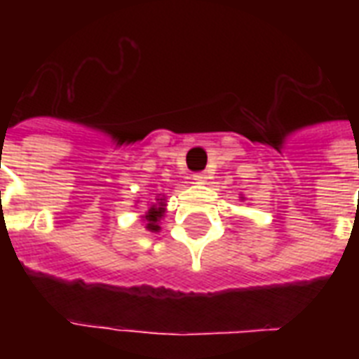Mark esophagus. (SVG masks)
Returning a JSON list of instances; mask_svg holds the SVG:
<instances>
[{
    "label": "esophagus",
    "mask_w": 359,
    "mask_h": 359,
    "mask_svg": "<svg viewBox=\"0 0 359 359\" xmlns=\"http://www.w3.org/2000/svg\"><path fill=\"white\" fill-rule=\"evenodd\" d=\"M207 179H208V177L205 173H196V175H194V180H196L197 184H205V182H207Z\"/></svg>",
    "instance_id": "esophagus-1"
}]
</instances>
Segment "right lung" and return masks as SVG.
<instances>
[{
    "instance_id": "right-lung-1",
    "label": "right lung",
    "mask_w": 359,
    "mask_h": 359,
    "mask_svg": "<svg viewBox=\"0 0 359 359\" xmlns=\"http://www.w3.org/2000/svg\"><path fill=\"white\" fill-rule=\"evenodd\" d=\"M160 201H162V199H160ZM163 205H160V207H156V205H152V208L151 210H149V214H147L145 218L149 219V224H147V227H149V229H152V231H156L158 229V225H156V222H158V218H162V214H163Z\"/></svg>"
}]
</instances>
